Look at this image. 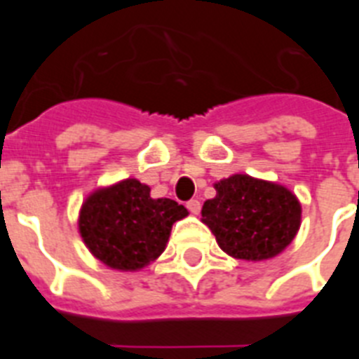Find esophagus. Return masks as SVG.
Listing matches in <instances>:
<instances>
[{
	"label": "esophagus",
	"instance_id": "34e87169",
	"mask_svg": "<svg viewBox=\"0 0 359 359\" xmlns=\"http://www.w3.org/2000/svg\"><path fill=\"white\" fill-rule=\"evenodd\" d=\"M187 208H189L190 212L194 215L199 214V210H201V203L198 201V199H190L189 203H187Z\"/></svg>",
	"mask_w": 359,
	"mask_h": 359
}]
</instances>
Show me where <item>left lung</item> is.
<instances>
[{"label": "left lung", "mask_w": 359, "mask_h": 359, "mask_svg": "<svg viewBox=\"0 0 359 359\" xmlns=\"http://www.w3.org/2000/svg\"><path fill=\"white\" fill-rule=\"evenodd\" d=\"M214 189L217 194L205 201L201 221L219 248L233 259L266 261L286 250L297 236L302 207L286 187L233 174Z\"/></svg>", "instance_id": "1"}]
</instances>
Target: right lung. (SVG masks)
Segmentation results:
<instances>
[{
	"instance_id": "right-lung-1",
	"label": "right lung",
	"mask_w": 359,
	"mask_h": 359,
	"mask_svg": "<svg viewBox=\"0 0 359 359\" xmlns=\"http://www.w3.org/2000/svg\"><path fill=\"white\" fill-rule=\"evenodd\" d=\"M187 215L183 205L169 198L152 199L147 185L128 177L86 198L79 231L102 264L138 271L163 253L172 224Z\"/></svg>"
}]
</instances>
